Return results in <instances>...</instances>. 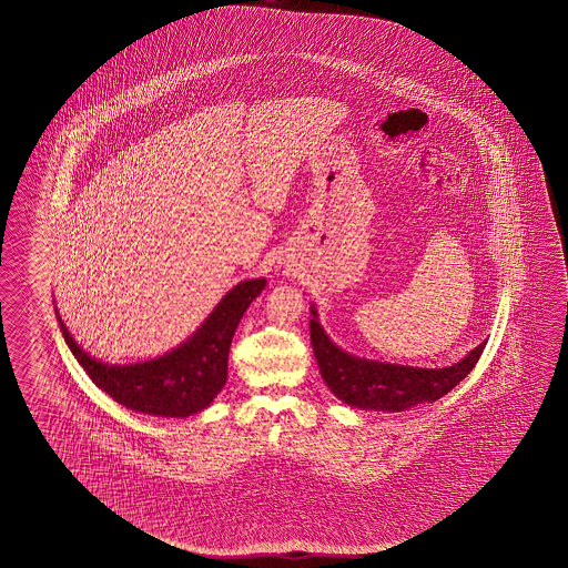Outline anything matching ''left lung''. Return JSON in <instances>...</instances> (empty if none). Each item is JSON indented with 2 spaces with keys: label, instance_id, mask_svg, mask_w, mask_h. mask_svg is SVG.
<instances>
[{
  "label": "left lung",
  "instance_id": "left-lung-1",
  "mask_svg": "<svg viewBox=\"0 0 568 568\" xmlns=\"http://www.w3.org/2000/svg\"><path fill=\"white\" fill-rule=\"evenodd\" d=\"M311 344L321 376L336 398L348 406L378 412H402L422 402H436L456 388L484 353L485 343L475 346L464 361L447 368H414L400 364L374 363L341 351L325 335L313 307Z\"/></svg>",
  "mask_w": 568,
  "mask_h": 568
}]
</instances>
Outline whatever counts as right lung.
Instances as JSON below:
<instances>
[{
    "mask_svg": "<svg viewBox=\"0 0 568 568\" xmlns=\"http://www.w3.org/2000/svg\"><path fill=\"white\" fill-rule=\"evenodd\" d=\"M265 280L242 281L225 295L192 338L172 353L139 364H104L91 358L57 321L71 353L89 378L129 409L162 418H186L207 408L227 381V354L245 308L265 288Z\"/></svg>",
    "mask_w": 568,
    "mask_h": 568,
    "instance_id": "right-lung-1",
    "label": "right lung"
}]
</instances>
